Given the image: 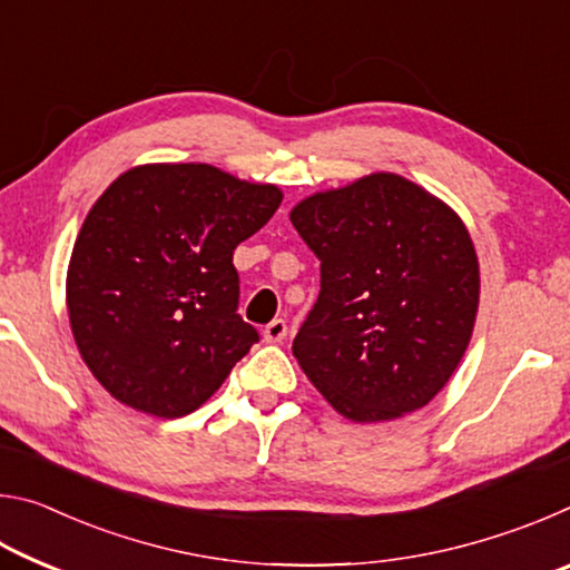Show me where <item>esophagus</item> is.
Masks as SVG:
<instances>
[{
    "mask_svg": "<svg viewBox=\"0 0 570 570\" xmlns=\"http://www.w3.org/2000/svg\"><path fill=\"white\" fill-rule=\"evenodd\" d=\"M286 334H288V326H286L284 320H274V322H268V324L264 326V340L272 342V344L282 342Z\"/></svg>",
    "mask_w": 570,
    "mask_h": 570,
    "instance_id": "1",
    "label": "esophagus"
}]
</instances>
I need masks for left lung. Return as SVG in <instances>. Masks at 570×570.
Instances as JSON below:
<instances>
[{
  "label": "left lung",
  "instance_id": "obj_1",
  "mask_svg": "<svg viewBox=\"0 0 570 570\" xmlns=\"http://www.w3.org/2000/svg\"><path fill=\"white\" fill-rule=\"evenodd\" d=\"M292 224L322 264V292L292 346L306 377L354 422L424 407L478 314V256L455 210L374 173L302 200Z\"/></svg>",
  "mask_w": 570,
  "mask_h": 570
}]
</instances>
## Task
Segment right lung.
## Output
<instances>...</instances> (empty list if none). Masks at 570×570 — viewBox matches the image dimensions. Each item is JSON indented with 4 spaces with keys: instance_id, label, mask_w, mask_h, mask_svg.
<instances>
[{
    "instance_id": "add662e5",
    "label": "right lung",
    "mask_w": 570,
    "mask_h": 570,
    "mask_svg": "<svg viewBox=\"0 0 570 570\" xmlns=\"http://www.w3.org/2000/svg\"><path fill=\"white\" fill-rule=\"evenodd\" d=\"M278 204L276 186L206 163L140 166L110 183L75 240L67 312L115 400L183 417L224 384L258 342L238 314L234 250Z\"/></svg>"
}]
</instances>
